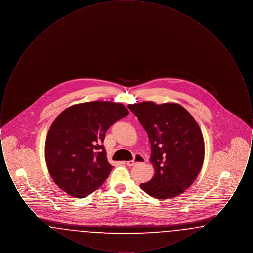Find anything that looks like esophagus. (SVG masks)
<instances>
[{"mask_svg":"<svg viewBox=\"0 0 253 253\" xmlns=\"http://www.w3.org/2000/svg\"><path fill=\"white\" fill-rule=\"evenodd\" d=\"M144 162L145 158L143 156H141V155H135L134 157H133V159L130 160V161H127L126 164H127V166L132 167V166H134L136 163H144Z\"/></svg>","mask_w":253,"mask_h":253,"instance_id":"obj_1","label":"esophagus"}]
</instances>
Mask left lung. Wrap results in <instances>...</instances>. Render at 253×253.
I'll use <instances>...</instances> for the list:
<instances>
[{
  "label": "left lung",
  "mask_w": 253,
  "mask_h": 253,
  "mask_svg": "<svg viewBox=\"0 0 253 253\" xmlns=\"http://www.w3.org/2000/svg\"><path fill=\"white\" fill-rule=\"evenodd\" d=\"M148 134L155 167L140 188L157 199L177 196L190 188L203 166L204 137L193 116L179 104L152 101L129 104Z\"/></svg>",
  "instance_id": "1"
}]
</instances>
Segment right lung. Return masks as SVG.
<instances>
[{
	"instance_id": "add662e5",
	"label": "right lung",
	"mask_w": 253,
	"mask_h": 253,
	"mask_svg": "<svg viewBox=\"0 0 253 253\" xmlns=\"http://www.w3.org/2000/svg\"><path fill=\"white\" fill-rule=\"evenodd\" d=\"M129 114L121 103L92 101L64 110L49 128L44 157L52 179L64 193L84 198L113 169L102 145L105 133Z\"/></svg>"
}]
</instances>
